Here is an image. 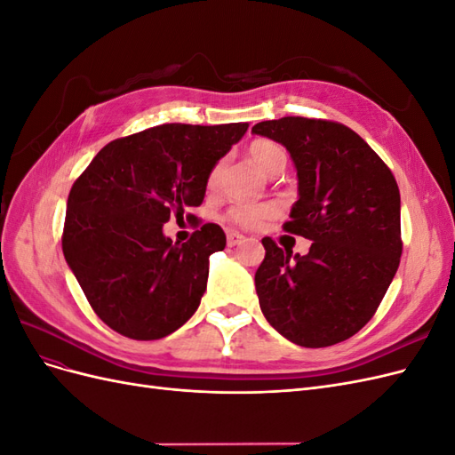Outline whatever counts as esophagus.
Returning a JSON list of instances; mask_svg holds the SVG:
<instances>
[{
    "label": "esophagus",
    "instance_id": "1",
    "mask_svg": "<svg viewBox=\"0 0 455 455\" xmlns=\"http://www.w3.org/2000/svg\"><path fill=\"white\" fill-rule=\"evenodd\" d=\"M243 241H244V235H241V233H237V231L228 233V246H237Z\"/></svg>",
    "mask_w": 455,
    "mask_h": 455
}]
</instances>
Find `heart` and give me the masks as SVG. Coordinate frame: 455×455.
Here are the masks:
<instances>
[{
  "label": "heart",
  "instance_id": "b5f03b06",
  "mask_svg": "<svg viewBox=\"0 0 455 455\" xmlns=\"http://www.w3.org/2000/svg\"><path fill=\"white\" fill-rule=\"evenodd\" d=\"M249 157L256 167L269 176L279 174L286 167V151L281 144L273 140H254L249 146ZM222 174V161H218L206 176V186L214 188ZM277 214V206L271 203H244V204H233L228 209L226 218L231 224H235L244 229H256L264 226L267 220Z\"/></svg>",
  "mask_w": 455,
  "mask_h": 455
}]
</instances>
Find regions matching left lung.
Masks as SVG:
<instances>
[{
	"instance_id": "8db88e82",
	"label": "left lung",
	"mask_w": 455,
	"mask_h": 455,
	"mask_svg": "<svg viewBox=\"0 0 455 455\" xmlns=\"http://www.w3.org/2000/svg\"><path fill=\"white\" fill-rule=\"evenodd\" d=\"M252 132L291 151L299 199L283 229L313 241L306 256H292L261 239L266 258L254 277L261 313L296 346L346 341L374 316L401 264L395 176L338 121L281 117Z\"/></svg>"
}]
</instances>
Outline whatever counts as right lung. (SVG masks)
Wrapping results in <instances>:
<instances>
[{
	"mask_svg": "<svg viewBox=\"0 0 455 455\" xmlns=\"http://www.w3.org/2000/svg\"><path fill=\"white\" fill-rule=\"evenodd\" d=\"M249 123H167L106 144L68 196L62 252L92 311L117 334L159 339L201 304L209 256L226 233L203 224L178 244L163 235L171 214L204 197L206 176Z\"/></svg>",
	"mask_w": 455,
	"mask_h": 455,
	"instance_id": "obj_1",
	"label": "right lung"
}]
</instances>
